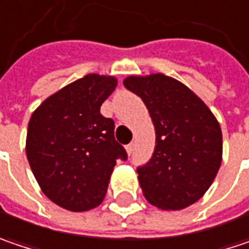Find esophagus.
I'll return each mask as SVG.
<instances>
[{
  "mask_svg": "<svg viewBox=\"0 0 249 249\" xmlns=\"http://www.w3.org/2000/svg\"><path fill=\"white\" fill-rule=\"evenodd\" d=\"M125 149H126V154L131 155L134 152V142H131V143H128L126 146H125Z\"/></svg>",
  "mask_w": 249,
  "mask_h": 249,
  "instance_id": "obj_1",
  "label": "esophagus"
}]
</instances>
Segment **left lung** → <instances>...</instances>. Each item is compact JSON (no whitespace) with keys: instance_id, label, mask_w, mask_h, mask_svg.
<instances>
[{"instance_id":"obj_1","label":"left lung","mask_w":249,"mask_h":249,"mask_svg":"<svg viewBox=\"0 0 249 249\" xmlns=\"http://www.w3.org/2000/svg\"><path fill=\"white\" fill-rule=\"evenodd\" d=\"M124 86L141 97L152 118V158L137 169L145 198L182 210L209 190L223 159L221 128L209 107L183 83L162 73L129 76Z\"/></svg>"}]
</instances>
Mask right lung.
Listing matches in <instances>:
<instances>
[{
  "label": "right lung",
  "instance_id": "right-lung-1",
  "mask_svg": "<svg viewBox=\"0 0 249 249\" xmlns=\"http://www.w3.org/2000/svg\"><path fill=\"white\" fill-rule=\"evenodd\" d=\"M115 87L112 76L87 74L48 97L29 120L28 162L46 197L66 210L100 206L117 159L128 158L114 121L100 112Z\"/></svg>",
  "mask_w": 249,
  "mask_h": 249
}]
</instances>
